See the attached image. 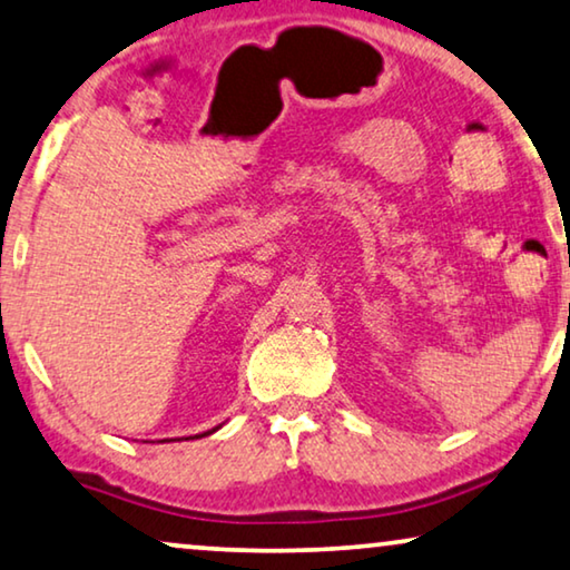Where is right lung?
<instances>
[{
    "instance_id": "add662e5",
    "label": "right lung",
    "mask_w": 570,
    "mask_h": 570,
    "mask_svg": "<svg viewBox=\"0 0 570 570\" xmlns=\"http://www.w3.org/2000/svg\"><path fill=\"white\" fill-rule=\"evenodd\" d=\"M216 429H222V426H216ZM216 429H212V431H204V434H196V436H186V439H202V436H208V434H214Z\"/></svg>"
}]
</instances>
